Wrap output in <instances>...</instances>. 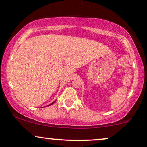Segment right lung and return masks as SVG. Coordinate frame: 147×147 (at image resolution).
<instances>
[{
  "label": "right lung",
  "instance_id": "right-lung-1",
  "mask_svg": "<svg viewBox=\"0 0 147 147\" xmlns=\"http://www.w3.org/2000/svg\"><path fill=\"white\" fill-rule=\"evenodd\" d=\"M52 102V103L51 104H49V105H48L47 106H51V105H52V104H53V103H54V102Z\"/></svg>",
  "mask_w": 147,
  "mask_h": 147
}]
</instances>
